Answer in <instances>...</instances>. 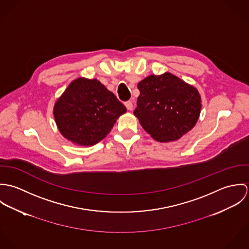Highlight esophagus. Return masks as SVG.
<instances>
[{
	"label": "esophagus",
	"mask_w": 249,
	"mask_h": 249,
	"mask_svg": "<svg viewBox=\"0 0 249 249\" xmlns=\"http://www.w3.org/2000/svg\"><path fill=\"white\" fill-rule=\"evenodd\" d=\"M124 105H125V107H126V109H127V110L131 111V110L133 109V105H132V102L128 101V102H126Z\"/></svg>",
	"instance_id": "1"
}]
</instances>
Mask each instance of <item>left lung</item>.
<instances>
[{"label": "left lung", "instance_id": "left-lung-1", "mask_svg": "<svg viewBox=\"0 0 249 249\" xmlns=\"http://www.w3.org/2000/svg\"><path fill=\"white\" fill-rule=\"evenodd\" d=\"M140 96L134 115L156 141H177L196 124L201 97L196 87L171 72L150 74L137 85Z\"/></svg>", "mask_w": 249, "mask_h": 249}]
</instances>
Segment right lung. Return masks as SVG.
I'll use <instances>...</instances> for the list:
<instances>
[{
  "label": "right lung",
  "instance_id": "right-lung-1",
  "mask_svg": "<svg viewBox=\"0 0 249 249\" xmlns=\"http://www.w3.org/2000/svg\"><path fill=\"white\" fill-rule=\"evenodd\" d=\"M125 112V107L101 81L85 77L72 80L53 107L61 135L82 146L102 141Z\"/></svg>",
  "mask_w": 249,
  "mask_h": 249
}]
</instances>
